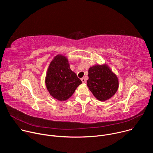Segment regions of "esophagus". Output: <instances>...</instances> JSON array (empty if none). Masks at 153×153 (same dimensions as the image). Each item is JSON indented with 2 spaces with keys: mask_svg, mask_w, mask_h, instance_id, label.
<instances>
[{
  "mask_svg": "<svg viewBox=\"0 0 153 153\" xmlns=\"http://www.w3.org/2000/svg\"><path fill=\"white\" fill-rule=\"evenodd\" d=\"M81 80H82V83H86V80H85V79L84 77L81 78Z\"/></svg>",
  "mask_w": 153,
  "mask_h": 153,
  "instance_id": "1",
  "label": "esophagus"
}]
</instances>
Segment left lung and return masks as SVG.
Returning <instances> with one entry per match:
<instances>
[{
	"instance_id": "left-lung-1",
	"label": "left lung",
	"mask_w": 153,
	"mask_h": 153,
	"mask_svg": "<svg viewBox=\"0 0 153 153\" xmlns=\"http://www.w3.org/2000/svg\"><path fill=\"white\" fill-rule=\"evenodd\" d=\"M88 76L87 86L94 97L100 101L111 98L118 90V78L106 65L90 67Z\"/></svg>"
}]
</instances>
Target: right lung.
I'll list each match as a JSON object with an SVG mask.
<instances>
[{
	"label": "right lung",
	"instance_id": "right-lung-1",
	"mask_svg": "<svg viewBox=\"0 0 153 153\" xmlns=\"http://www.w3.org/2000/svg\"><path fill=\"white\" fill-rule=\"evenodd\" d=\"M48 91L58 100H66L82 83L76 74L70 68L68 59L57 55L51 62L45 78Z\"/></svg>",
	"mask_w": 153,
	"mask_h": 153
}]
</instances>
